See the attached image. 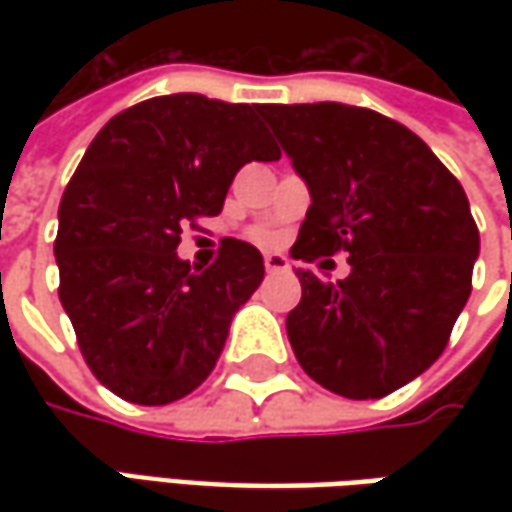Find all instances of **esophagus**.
Returning <instances> with one entry per match:
<instances>
[{"label":"esophagus","mask_w":512,"mask_h":512,"mask_svg":"<svg viewBox=\"0 0 512 512\" xmlns=\"http://www.w3.org/2000/svg\"><path fill=\"white\" fill-rule=\"evenodd\" d=\"M265 270L267 273H285L290 270L285 253H265Z\"/></svg>","instance_id":"1"}]
</instances>
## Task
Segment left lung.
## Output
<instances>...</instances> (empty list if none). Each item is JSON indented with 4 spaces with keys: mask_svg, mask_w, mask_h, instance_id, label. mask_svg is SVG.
<instances>
[{
    "mask_svg": "<svg viewBox=\"0 0 512 512\" xmlns=\"http://www.w3.org/2000/svg\"><path fill=\"white\" fill-rule=\"evenodd\" d=\"M259 113L310 190L290 256H350L336 285L299 273L290 347L330 393L382 399L442 356L467 305L479 227L464 187L413 130L376 110L316 102Z\"/></svg>",
    "mask_w": 512,
    "mask_h": 512,
    "instance_id": "obj_1",
    "label": "left lung"
}]
</instances>
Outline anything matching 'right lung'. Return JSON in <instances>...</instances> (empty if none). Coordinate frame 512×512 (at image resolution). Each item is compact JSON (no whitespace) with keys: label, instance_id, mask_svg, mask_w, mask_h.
Instances as JSON below:
<instances>
[{"label":"right lung","instance_id":"obj_1","mask_svg":"<svg viewBox=\"0 0 512 512\" xmlns=\"http://www.w3.org/2000/svg\"><path fill=\"white\" fill-rule=\"evenodd\" d=\"M262 105L170 93L113 116L59 205V302L93 376L133 404H170L216 367L236 310L265 279L262 253L225 239L196 273L182 227L216 216L247 162L282 153Z\"/></svg>","mask_w":512,"mask_h":512}]
</instances>
